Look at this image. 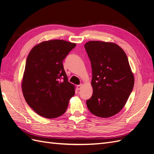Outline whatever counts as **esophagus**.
<instances>
[{
	"label": "esophagus",
	"instance_id": "obj_1",
	"mask_svg": "<svg viewBox=\"0 0 154 154\" xmlns=\"http://www.w3.org/2000/svg\"><path fill=\"white\" fill-rule=\"evenodd\" d=\"M82 87H83V84H80V85H77V89H78V90H80V89H81Z\"/></svg>",
	"mask_w": 154,
	"mask_h": 154
}]
</instances>
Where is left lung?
I'll return each mask as SVG.
<instances>
[{
    "instance_id": "left-lung-1",
    "label": "left lung",
    "mask_w": 154,
    "mask_h": 154,
    "mask_svg": "<svg viewBox=\"0 0 154 154\" xmlns=\"http://www.w3.org/2000/svg\"><path fill=\"white\" fill-rule=\"evenodd\" d=\"M84 46L92 70L93 94L87 106L97 117H112L123 109L134 85L127 54L113 42L89 41Z\"/></svg>"
}]
</instances>
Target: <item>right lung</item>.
<instances>
[{
  "label": "right lung",
  "instance_id": "obj_1",
  "mask_svg": "<svg viewBox=\"0 0 154 154\" xmlns=\"http://www.w3.org/2000/svg\"><path fill=\"white\" fill-rule=\"evenodd\" d=\"M76 45L64 40L44 41L34 46L27 58L21 83L23 95L31 108L45 118L63 114L75 94L62 62Z\"/></svg>",
  "mask_w": 154,
  "mask_h": 154
}]
</instances>
